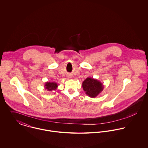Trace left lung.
Segmentation results:
<instances>
[{
  "label": "left lung",
  "instance_id": "8db88e82",
  "mask_svg": "<svg viewBox=\"0 0 148 148\" xmlns=\"http://www.w3.org/2000/svg\"><path fill=\"white\" fill-rule=\"evenodd\" d=\"M82 86L85 94L92 98L97 96L104 88L102 83L91 77H87L83 82Z\"/></svg>",
  "mask_w": 148,
  "mask_h": 148
}]
</instances>
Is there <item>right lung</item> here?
I'll return each instance as SVG.
<instances>
[{"instance_id":"obj_1","label":"right lung","mask_w":148,"mask_h":148,"mask_svg":"<svg viewBox=\"0 0 148 148\" xmlns=\"http://www.w3.org/2000/svg\"><path fill=\"white\" fill-rule=\"evenodd\" d=\"M58 86V84L56 82H47L44 84V88L48 91L55 90Z\"/></svg>"}]
</instances>
